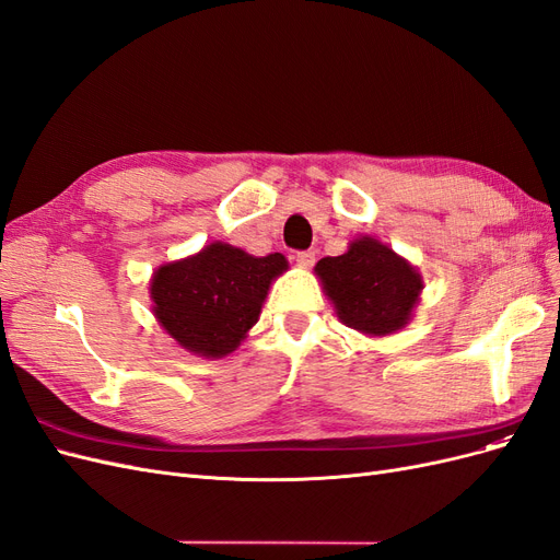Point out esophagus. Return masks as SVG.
I'll return each mask as SVG.
<instances>
[{"label": "esophagus", "instance_id": "34e87169", "mask_svg": "<svg viewBox=\"0 0 560 560\" xmlns=\"http://www.w3.org/2000/svg\"><path fill=\"white\" fill-rule=\"evenodd\" d=\"M295 260H298V265L300 267H312L314 265V260H316V256H314V250H300V254L295 256Z\"/></svg>", "mask_w": 560, "mask_h": 560}]
</instances>
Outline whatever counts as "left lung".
<instances>
[{"label":"left lung","instance_id":"obj_1","mask_svg":"<svg viewBox=\"0 0 560 560\" xmlns=\"http://www.w3.org/2000/svg\"><path fill=\"white\" fill-rule=\"evenodd\" d=\"M314 272L337 318L368 337L402 330L423 291L419 269L370 234L355 237L341 256L320 258Z\"/></svg>","mask_w":560,"mask_h":560}]
</instances>
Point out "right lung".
Wrapping results in <instances>:
<instances>
[{
    "label": "right lung",
    "mask_w": 560,
    "mask_h": 560,
    "mask_svg": "<svg viewBox=\"0 0 560 560\" xmlns=\"http://www.w3.org/2000/svg\"><path fill=\"white\" fill-rule=\"evenodd\" d=\"M285 269L281 254L258 258L232 244L211 242L155 269L149 283L151 310L182 349L200 358H225L256 326L269 285Z\"/></svg>",
    "instance_id": "1"
}]
</instances>
